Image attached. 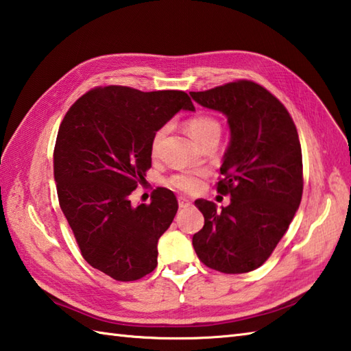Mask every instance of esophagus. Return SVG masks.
<instances>
[{
  "label": "esophagus",
  "mask_w": 351,
  "mask_h": 351,
  "mask_svg": "<svg viewBox=\"0 0 351 351\" xmlns=\"http://www.w3.org/2000/svg\"><path fill=\"white\" fill-rule=\"evenodd\" d=\"M178 206H180V207H189L191 206V199L189 198H184V197H180V198H178Z\"/></svg>",
  "instance_id": "obj_1"
}]
</instances>
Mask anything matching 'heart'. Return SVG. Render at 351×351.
<instances>
[{"label":"heart","mask_w":351,"mask_h":351,"mask_svg":"<svg viewBox=\"0 0 351 351\" xmlns=\"http://www.w3.org/2000/svg\"><path fill=\"white\" fill-rule=\"evenodd\" d=\"M186 128H188L192 139H194L199 145H203L209 141H218L221 132H223V127H221L219 121L209 115H198L188 119ZM165 134H167V127H160L154 132L152 138V144H149L153 157L159 156L160 144ZM206 174H207L206 169H199V168L184 169V171H180V173L171 176L168 184L177 191L186 192V194H195V192L202 189L203 178L206 177Z\"/></svg>","instance_id":"heart-1"}]
</instances>
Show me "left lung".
Listing matches in <instances>:
<instances>
[{"instance_id":"8db88e82","label":"left lung","mask_w":351,"mask_h":351,"mask_svg":"<svg viewBox=\"0 0 351 351\" xmlns=\"http://www.w3.org/2000/svg\"><path fill=\"white\" fill-rule=\"evenodd\" d=\"M198 104L223 112L230 145L217 191L230 204L197 199L204 226L194 234L198 259L226 274L259 268L288 230L303 195V159L297 127L289 112L263 86L232 82L191 92Z\"/></svg>"}]
</instances>
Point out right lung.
I'll use <instances>...</instances> for the list:
<instances>
[{"label":"right lung","mask_w":351,"mask_h":351,"mask_svg":"<svg viewBox=\"0 0 351 351\" xmlns=\"http://www.w3.org/2000/svg\"><path fill=\"white\" fill-rule=\"evenodd\" d=\"M194 110L183 90L142 92L104 86L69 107L54 147L60 209L82 256L118 282L139 280L157 267V242L178 209L169 189L149 204L128 199L152 168V138L178 110Z\"/></svg>","instance_id":"obj_1"}]
</instances>
